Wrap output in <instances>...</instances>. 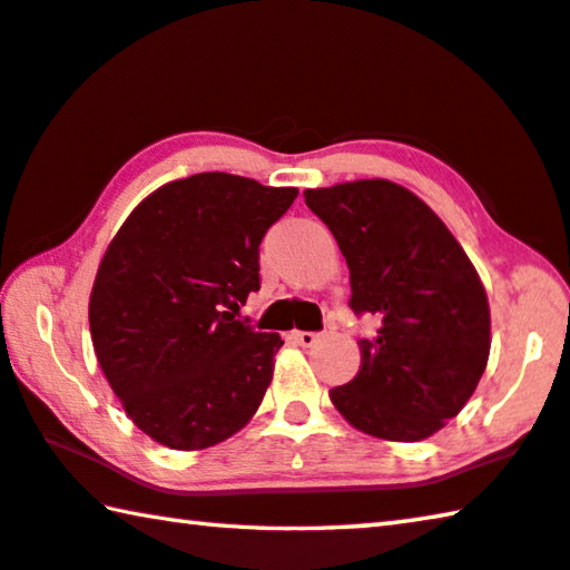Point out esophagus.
Masks as SVG:
<instances>
[{
  "mask_svg": "<svg viewBox=\"0 0 570 570\" xmlns=\"http://www.w3.org/2000/svg\"><path fill=\"white\" fill-rule=\"evenodd\" d=\"M293 341L297 343V346H303V348H313L315 343L321 341V333H311V331H295V333H293Z\"/></svg>",
  "mask_w": 570,
  "mask_h": 570,
  "instance_id": "esophagus-1",
  "label": "esophagus"
}]
</instances>
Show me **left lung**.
<instances>
[{"mask_svg":"<svg viewBox=\"0 0 570 570\" xmlns=\"http://www.w3.org/2000/svg\"><path fill=\"white\" fill-rule=\"evenodd\" d=\"M351 269V307L381 318L361 368L331 401L358 432L422 442L456 416L490 358V303L446 224L389 179L305 189Z\"/></svg>","mask_w":570,"mask_h":570,"instance_id":"8db88e82","label":"left lung"}]
</instances>
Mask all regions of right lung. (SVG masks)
Segmentation results:
<instances>
[{"label": "right lung", "instance_id": "1", "mask_svg": "<svg viewBox=\"0 0 570 570\" xmlns=\"http://www.w3.org/2000/svg\"><path fill=\"white\" fill-rule=\"evenodd\" d=\"M295 197V186L194 174L148 194L110 239L90 338L120 406L154 442L207 450L263 404L283 338L229 307L259 291V242Z\"/></svg>", "mask_w": 570, "mask_h": 570}]
</instances>
